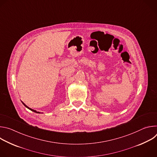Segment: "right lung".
Here are the masks:
<instances>
[{"mask_svg": "<svg viewBox=\"0 0 157 157\" xmlns=\"http://www.w3.org/2000/svg\"><path fill=\"white\" fill-rule=\"evenodd\" d=\"M22 103H23V104H24V105H25V107H27V108H28V109H30V110H32V111H33V112H34V113H39V112H36V110H33V109H30V108H29V107H28V106H27V105H25V104H24V102H22Z\"/></svg>", "mask_w": 157, "mask_h": 157, "instance_id": "obj_1", "label": "right lung"}]
</instances>
